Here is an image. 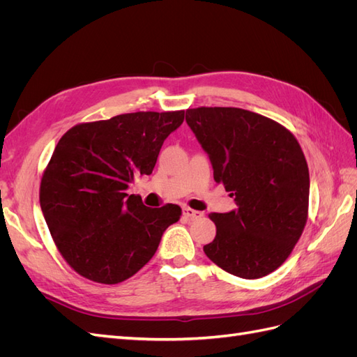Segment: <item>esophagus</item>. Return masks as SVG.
Here are the masks:
<instances>
[{"label":"esophagus","mask_w":357,"mask_h":357,"mask_svg":"<svg viewBox=\"0 0 357 357\" xmlns=\"http://www.w3.org/2000/svg\"><path fill=\"white\" fill-rule=\"evenodd\" d=\"M183 215L188 219H201L202 213L197 211V210H192L190 207H183Z\"/></svg>","instance_id":"34e87169"}]
</instances>
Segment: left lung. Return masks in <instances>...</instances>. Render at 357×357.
Returning <instances> with one entry per match:
<instances>
[{
	"label": "left lung",
	"mask_w": 357,
	"mask_h": 357,
	"mask_svg": "<svg viewBox=\"0 0 357 357\" xmlns=\"http://www.w3.org/2000/svg\"><path fill=\"white\" fill-rule=\"evenodd\" d=\"M186 122L236 208L211 213L210 261L241 278H261L294 250L308 218L310 174L295 135L283 125L235 107L186 110Z\"/></svg>",
	"instance_id": "obj_1"
}]
</instances>
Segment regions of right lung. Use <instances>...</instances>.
Returning <instances> with one entry per match:
<instances>
[{"label":"right lung","mask_w":357,"mask_h":357,"mask_svg":"<svg viewBox=\"0 0 357 357\" xmlns=\"http://www.w3.org/2000/svg\"><path fill=\"white\" fill-rule=\"evenodd\" d=\"M185 112H137L75 125L62 135L40 185V205L52 238L82 277L117 284L158 250L181 208H150L126 189L149 176L165 138Z\"/></svg>","instance_id":"add662e5"}]
</instances>
